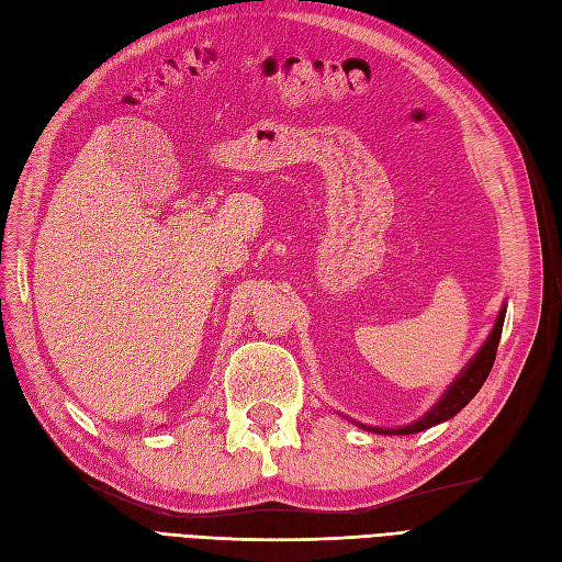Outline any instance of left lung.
I'll return each instance as SVG.
<instances>
[{"instance_id": "8db88e82", "label": "left lung", "mask_w": 562, "mask_h": 562, "mask_svg": "<svg viewBox=\"0 0 562 562\" xmlns=\"http://www.w3.org/2000/svg\"><path fill=\"white\" fill-rule=\"evenodd\" d=\"M506 306L508 304L501 306L492 333H488V337L484 339V344L477 349V353L470 358L465 368L458 372L456 380L449 386H446V392L437 398V404L431 406L423 415V418L413 420L408 425H401V427H372V425H363V423H356V425L368 429V431H375V435H415V431H423V429H429V427H435L439 423L451 420L453 415L463 411L474 398V394L482 390L484 380L488 378V372H492V366L496 361V349H498L503 321H506Z\"/></svg>"}]
</instances>
